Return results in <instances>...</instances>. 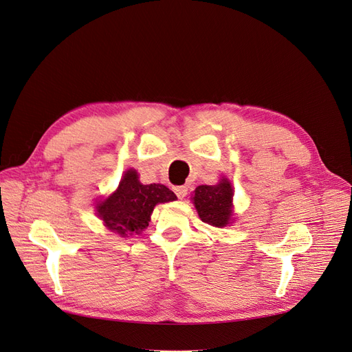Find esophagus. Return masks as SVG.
Here are the masks:
<instances>
[{
    "mask_svg": "<svg viewBox=\"0 0 352 352\" xmlns=\"http://www.w3.org/2000/svg\"><path fill=\"white\" fill-rule=\"evenodd\" d=\"M175 192H176V195H177V198H185L186 197V194H188V188L185 186V185H182V186H176L175 188Z\"/></svg>",
    "mask_w": 352,
    "mask_h": 352,
    "instance_id": "obj_1",
    "label": "esophagus"
}]
</instances>
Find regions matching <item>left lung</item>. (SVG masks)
<instances>
[{"label": "left lung", "mask_w": 352, "mask_h": 352, "mask_svg": "<svg viewBox=\"0 0 352 352\" xmlns=\"http://www.w3.org/2000/svg\"><path fill=\"white\" fill-rule=\"evenodd\" d=\"M232 198L233 189L228 179H221V182L214 186H198L194 204L199 219L216 228L226 226L232 216Z\"/></svg>", "instance_id": "8db88e82"}]
</instances>
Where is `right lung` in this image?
I'll return each mask as SVG.
<instances>
[{
	"label": "right lung",
	"instance_id": "obj_1",
	"mask_svg": "<svg viewBox=\"0 0 352 352\" xmlns=\"http://www.w3.org/2000/svg\"><path fill=\"white\" fill-rule=\"evenodd\" d=\"M175 199L176 195L167 186L142 185L135 170H127L116 192L100 202L97 211L111 232L132 235L148 226L155 204Z\"/></svg>",
	"mask_w": 352,
	"mask_h": 352
}]
</instances>
